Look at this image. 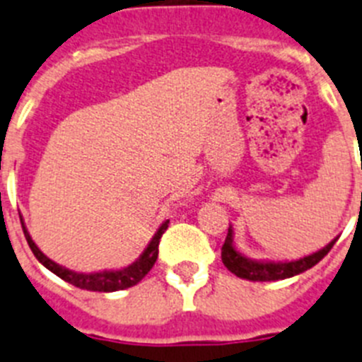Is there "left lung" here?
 I'll list each match as a JSON object with an SVG mask.
<instances>
[{"mask_svg": "<svg viewBox=\"0 0 362 362\" xmlns=\"http://www.w3.org/2000/svg\"><path fill=\"white\" fill-rule=\"evenodd\" d=\"M235 231L233 226H229L228 237H226L224 246H222V262L226 268L231 273H235L240 279L253 282H269V281H282V279H290V276L304 273L306 269L313 268L319 260L325 259L328 255V251L332 250L333 244L337 242L339 237L328 242L325 247H320L315 253L304 255L300 259L295 260H257L250 259L244 255L238 247L235 246Z\"/></svg>", "mask_w": 362, "mask_h": 362, "instance_id": "8db88e82", "label": "left lung"}]
</instances>
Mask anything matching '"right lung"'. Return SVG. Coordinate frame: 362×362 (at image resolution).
<instances>
[{
  "mask_svg": "<svg viewBox=\"0 0 362 362\" xmlns=\"http://www.w3.org/2000/svg\"><path fill=\"white\" fill-rule=\"evenodd\" d=\"M20 220H21V228H23L25 238H27V242H29V246L30 250H33L34 257H36V259L40 260V262H42L49 272L58 275L59 279H64V281L69 282V284L76 286V288H80V290L103 291V293L127 290V288H131V286L138 284V282L142 281L144 276L149 273V269L155 266L156 259H158L160 238H162L163 231L168 229V224H169V220H163L162 224H160V228L156 229V233L153 235V238L149 240V244H147L146 250L142 251V255L138 257L134 262L125 266V268L81 273V272H74V269L65 268V266H62V264L49 259V257H47L45 253L36 246V242L33 240L29 229H27V226H25L23 222V216H20Z\"/></svg>",
  "mask_w": 362,
  "mask_h": 362,
  "instance_id": "add662e5",
  "label": "right lung"
}]
</instances>
